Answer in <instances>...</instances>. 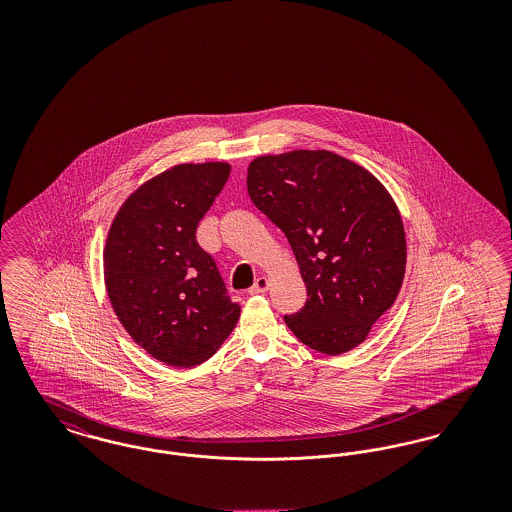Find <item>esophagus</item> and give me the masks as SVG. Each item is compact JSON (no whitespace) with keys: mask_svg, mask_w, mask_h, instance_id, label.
Returning a JSON list of instances; mask_svg holds the SVG:
<instances>
[{"mask_svg":"<svg viewBox=\"0 0 512 512\" xmlns=\"http://www.w3.org/2000/svg\"><path fill=\"white\" fill-rule=\"evenodd\" d=\"M268 290V280L265 276H261V278H257L255 280V284L247 290L249 295H259V293H265Z\"/></svg>","mask_w":512,"mask_h":512,"instance_id":"obj_1","label":"esophagus"}]
</instances>
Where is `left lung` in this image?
Returning a JSON list of instances; mask_svg holds the SVG:
<instances>
[{"mask_svg": "<svg viewBox=\"0 0 512 512\" xmlns=\"http://www.w3.org/2000/svg\"><path fill=\"white\" fill-rule=\"evenodd\" d=\"M247 192L288 238L307 301L284 320L311 349L340 355L365 341L397 297L407 244L388 190L332 151L251 161Z\"/></svg>", "mask_w": 512, "mask_h": 512, "instance_id": "left-lung-1", "label": "left lung"}]
</instances>
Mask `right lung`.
Wrapping results in <instances>:
<instances>
[{
    "instance_id": "1",
    "label": "right lung",
    "mask_w": 512,
    "mask_h": 512,
    "mask_svg": "<svg viewBox=\"0 0 512 512\" xmlns=\"http://www.w3.org/2000/svg\"><path fill=\"white\" fill-rule=\"evenodd\" d=\"M228 176L226 163L176 165L130 195L111 224L103 253L111 305L132 340L161 363L201 365L242 313L195 240Z\"/></svg>"
}]
</instances>
